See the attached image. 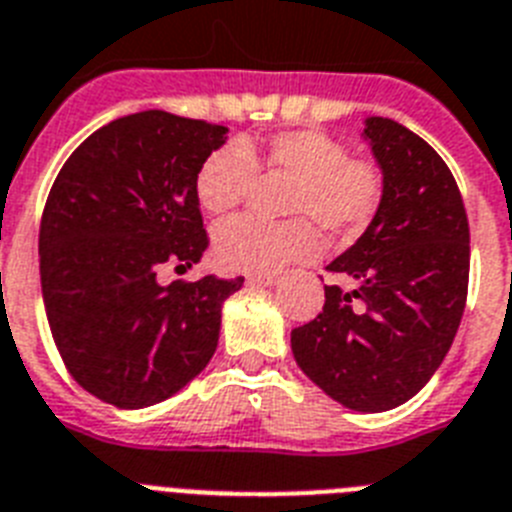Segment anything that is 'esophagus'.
<instances>
[{"label": "esophagus", "mask_w": 512, "mask_h": 512, "mask_svg": "<svg viewBox=\"0 0 512 512\" xmlns=\"http://www.w3.org/2000/svg\"><path fill=\"white\" fill-rule=\"evenodd\" d=\"M278 281H281L278 273H252V276L247 278V283H257V286H276Z\"/></svg>", "instance_id": "34e87169"}]
</instances>
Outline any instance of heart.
<instances>
[{
    "mask_svg": "<svg viewBox=\"0 0 512 512\" xmlns=\"http://www.w3.org/2000/svg\"><path fill=\"white\" fill-rule=\"evenodd\" d=\"M257 169L291 179L283 195L289 221L239 216L213 234V252L221 268L239 273H278L320 255V231L354 236L380 210L385 179L375 161L351 156L346 143L317 130H289L265 145L229 140L197 169V200L208 213H231L252 195Z\"/></svg>",
    "mask_w": 512,
    "mask_h": 512,
    "instance_id": "1",
    "label": "heart"
}]
</instances>
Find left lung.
<instances>
[{
	"mask_svg": "<svg viewBox=\"0 0 512 512\" xmlns=\"http://www.w3.org/2000/svg\"><path fill=\"white\" fill-rule=\"evenodd\" d=\"M385 179L380 210L328 265L351 289L325 286L322 312L291 330L304 375L346 409L377 414L414 398L461 325L468 218L448 163L385 117L364 122Z\"/></svg>",
	"mask_w": 512,
	"mask_h": 512,
	"instance_id": "1",
	"label": "left lung"
}]
</instances>
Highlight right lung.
<instances>
[{"label": "right lung", "instance_id": "obj_1", "mask_svg": "<svg viewBox=\"0 0 512 512\" xmlns=\"http://www.w3.org/2000/svg\"><path fill=\"white\" fill-rule=\"evenodd\" d=\"M226 127L140 111L96 130L46 200L38 257L49 328L90 395L145 409L195 380L216 354L221 307L244 278L158 283L208 249L197 169Z\"/></svg>", "mask_w": 512, "mask_h": 512}]
</instances>
